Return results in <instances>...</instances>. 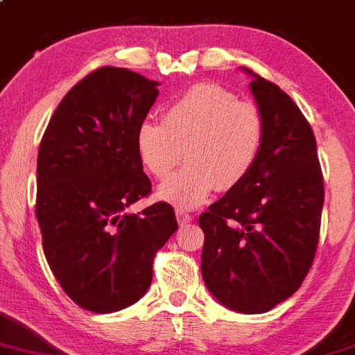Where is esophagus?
<instances>
[{"label": "esophagus", "mask_w": 355, "mask_h": 355, "mask_svg": "<svg viewBox=\"0 0 355 355\" xmlns=\"http://www.w3.org/2000/svg\"><path fill=\"white\" fill-rule=\"evenodd\" d=\"M176 216H178L179 225H186V223H189L193 220V216L189 215V213L186 211V209H181V208L176 209Z\"/></svg>", "instance_id": "obj_1"}]
</instances>
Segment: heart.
Segmentation results:
<instances>
[{
    "label": "heart",
    "mask_w": 355,
    "mask_h": 355,
    "mask_svg": "<svg viewBox=\"0 0 355 355\" xmlns=\"http://www.w3.org/2000/svg\"><path fill=\"white\" fill-rule=\"evenodd\" d=\"M262 144L264 118L257 106L216 85L189 87L164 108L162 123L146 120L135 133L140 162L157 179L184 154L188 162L157 189L162 201L184 208L200 207L215 188L227 191L240 184Z\"/></svg>",
    "instance_id": "obj_1"
}]
</instances>
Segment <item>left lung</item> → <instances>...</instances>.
I'll list each match as a JSON object with an SVG mask.
<instances>
[{
	"instance_id": "obj_1",
	"label": "left lung",
	"mask_w": 355,
	"mask_h": 355,
	"mask_svg": "<svg viewBox=\"0 0 355 355\" xmlns=\"http://www.w3.org/2000/svg\"><path fill=\"white\" fill-rule=\"evenodd\" d=\"M264 144L250 174L200 216L208 291L239 313H266L300 288L313 262L323 178L310 123L279 86L250 69Z\"/></svg>"
}]
</instances>
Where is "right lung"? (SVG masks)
I'll list each match as a JSON object with an SVG mask.
<instances>
[{"label":"right lung","instance_id":"add662e5","mask_svg":"<svg viewBox=\"0 0 355 355\" xmlns=\"http://www.w3.org/2000/svg\"><path fill=\"white\" fill-rule=\"evenodd\" d=\"M161 83L101 67L59 103L37 159V220L44 254L67 296L112 313L152 283L154 255L178 230L171 205L128 208L150 193L135 133Z\"/></svg>","mask_w":355,"mask_h":355}]
</instances>
